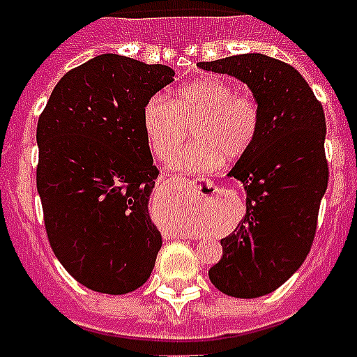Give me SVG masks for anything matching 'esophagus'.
Here are the masks:
<instances>
[{
	"instance_id": "34e87169",
	"label": "esophagus",
	"mask_w": 357,
	"mask_h": 357,
	"mask_svg": "<svg viewBox=\"0 0 357 357\" xmlns=\"http://www.w3.org/2000/svg\"><path fill=\"white\" fill-rule=\"evenodd\" d=\"M167 183H170L172 187H183V185H187V179L179 178V176H174V178L167 179ZM206 185H211V183H206Z\"/></svg>"
}]
</instances>
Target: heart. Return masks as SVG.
Here are the masks:
<instances>
[{
	"label": "heart",
	"instance_id": "1",
	"mask_svg": "<svg viewBox=\"0 0 357 357\" xmlns=\"http://www.w3.org/2000/svg\"><path fill=\"white\" fill-rule=\"evenodd\" d=\"M143 130L158 160L167 161L183 145L194 125L196 142L179 152V172H208L227 160L243 158L256 143L261 109L252 94L236 92L220 77H203L174 89L172 101L155 94L143 107Z\"/></svg>",
	"mask_w": 357,
	"mask_h": 357
}]
</instances>
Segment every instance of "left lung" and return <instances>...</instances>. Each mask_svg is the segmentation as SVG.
<instances>
[{"instance_id":"8db88e82","label":"left lung","mask_w":357,"mask_h":357,"mask_svg":"<svg viewBox=\"0 0 357 357\" xmlns=\"http://www.w3.org/2000/svg\"><path fill=\"white\" fill-rule=\"evenodd\" d=\"M197 67L247 83L261 109L256 143L230 170L247 190V214L221 239L223 256L208 271L223 294L259 298L283 285L312 247L328 183L325 112L294 67L265 54Z\"/></svg>"}]
</instances>
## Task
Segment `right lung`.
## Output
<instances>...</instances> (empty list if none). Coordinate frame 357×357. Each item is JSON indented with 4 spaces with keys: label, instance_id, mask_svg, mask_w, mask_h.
Wrapping results in <instances>:
<instances>
[{
    "label": "right lung",
    "instance_id": "1",
    "mask_svg": "<svg viewBox=\"0 0 357 357\" xmlns=\"http://www.w3.org/2000/svg\"><path fill=\"white\" fill-rule=\"evenodd\" d=\"M165 65L101 54L68 70L38 119L36 185L65 271L103 294L145 283L161 248L149 215L158 178L143 107L174 82Z\"/></svg>",
    "mask_w": 357,
    "mask_h": 357
}]
</instances>
